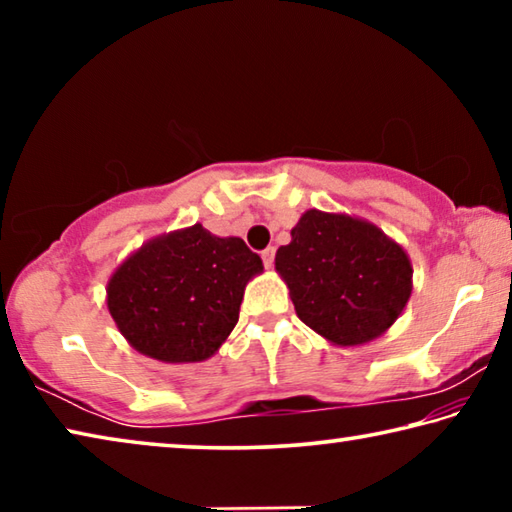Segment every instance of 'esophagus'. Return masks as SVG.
Returning a JSON list of instances; mask_svg holds the SVG:
<instances>
[{"label":"esophagus","mask_w":512,"mask_h":512,"mask_svg":"<svg viewBox=\"0 0 512 512\" xmlns=\"http://www.w3.org/2000/svg\"><path fill=\"white\" fill-rule=\"evenodd\" d=\"M262 259H264V266L271 268L273 262H275V248L268 246L266 250H262Z\"/></svg>","instance_id":"esophagus-1"}]
</instances>
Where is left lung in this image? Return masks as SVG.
<instances>
[{
    "instance_id": "obj_1",
    "label": "left lung",
    "mask_w": 512,
    "mask_h": 512,
    "mask_svg": "<svg viewBox=\"0 0 512 512\" xmlns=\"http://www.w3.org/2000/svg\"><path fill=\"white\" fill-rule=\"evenodd\" d=\"M275 268L302 323L343 348L384 334L413 289L404 248L348 214L307 210L291 244L277 248Z\"/></svg>"
}]
</instances>
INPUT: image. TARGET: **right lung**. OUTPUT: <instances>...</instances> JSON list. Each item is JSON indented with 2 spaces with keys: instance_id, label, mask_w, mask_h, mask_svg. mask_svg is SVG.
<instances>
[{
  "instance_id": "right-lung-1",
  "label": "right lung",
  "mask_w": 512,
  "mask_h": 512,
  "mask_svg": "<svg viewBox=\"0 0 512 512\" xmlns=\"http://www.w3.org/2000/svg\"><path fill=\"white\" fill-rule=\"evenodd\" d=\"M262 271L244 239L216 237L196 223L135 250L110 277L108 309L146 357L205 361L235 329L246 284Z\"/></svg>"
}]
</instances>
